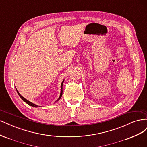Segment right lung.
<instances>
[{"instance_id": "right-lung-1", "label": "right lung", "mask_w": 147, "mask_h": 147, "mask_svg": "<svg viewBox=\"0 0 147 147\" xmlns=\"http://www.w3.org/2000/svg\"><path fill=\"white\" fill-rule=\"evenodd\" d=\"M64 80H63V82H62V83H61V93H60V96H59V97L58 99H57V100H56V101H55V102H57V101H58L61 98V97H62V95H63V83H64ZM16 91H17V92H18V95L20 96V97H21V99L23 100L24 102H25L26 104H28V105H29L30 106H32V107H39V105H35V104H33V103H32V102H30V101H29V100H28L27 99H25L24 97H23L22 96L20 93H19V92L18 91V90H16Z\"/></svg>"}]
</instances>
